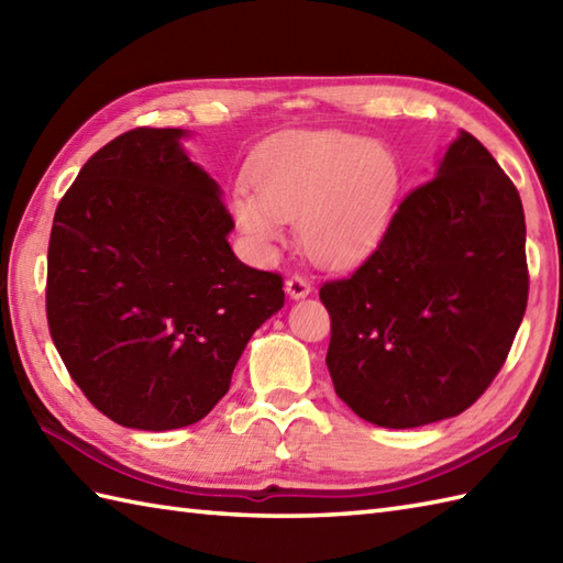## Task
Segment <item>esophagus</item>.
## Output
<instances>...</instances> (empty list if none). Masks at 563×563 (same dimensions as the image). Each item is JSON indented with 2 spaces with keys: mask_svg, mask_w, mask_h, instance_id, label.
<instances>
[{
  "mask_svg": "<svg viewBox=\"0 0 563 563\" xmlns=\"http://www.w3.org/2000/svg\"><path fill=\"white\" fill-rule=\"evenodd\" d=\"M285 290H288L292 300H300V297H307L309 292H312V283L302 278V275L295 273V275H290L288 283H285Z\"/></svg>",
  "mask_w": 563,
  "mask_h": 563,
  "instance_id": "34e87169",
  "label": "esophagus"
}]
</instances>
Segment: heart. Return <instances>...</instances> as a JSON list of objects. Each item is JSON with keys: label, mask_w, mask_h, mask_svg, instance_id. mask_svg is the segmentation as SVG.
Returning a JSON list of instances; mask_svg holds the SVG:
<instances>
[{"label": "heart", "mask_w": 563, "mask_h": 563, "mask_svg": "<svg viewBox=\"0 0 563 563\" xmlns=\"http://www.w3.org/2000/svg\"><path fill=\"white\" fill-rule=\"evenodd\" d=\"M236 188V224L258 246L283 239V220H300L305 251L321 266H349L385 234L399 194V166L377 142L324 130L273 142Z\"/></svg>", "instance_id": "b5f03b06"}]
</instances>
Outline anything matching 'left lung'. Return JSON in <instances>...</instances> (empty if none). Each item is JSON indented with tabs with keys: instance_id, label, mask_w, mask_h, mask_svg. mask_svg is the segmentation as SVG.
Masks as SVG:
<instances>
[{
	"instance_id": "obj_1",
	"label": "left lung",
	"mask_w": 563,
	"mask_h": 563,
	"mask_svg": "<svg viewBox=\"0 0 563 563\" xmlns=\"http://www.w3.org/2000/svg\"><path fill=\"white\" fill-rule=\"evenodd\" d=\"M528 290L518 188L462 130L373 254L321 285L333 389L382 428L462 413L504 367Z\"/></svg>"
}]
</instances>
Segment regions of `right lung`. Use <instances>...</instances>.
I'll list each match as a JSON object with an SVG mask.
<instances>
[{
  "label": "right lung",
  "instance_id": "obj_1",
  "mask_svg": "<svg viewBox=\"0 0 563 563\" xmlns=\"http://www.w3.org/2000/svg\"><path fill=\"white\" fill-rule=\"evenodd\" d=\"M178 128H135L81 166L47 244L45 312L69 377L111 421L174 430L230 389L283 275L234 256L220 188Z\"/></svg>",
  "mask_w": 563,
  "mask_h": 563
}]
</instances>
